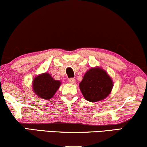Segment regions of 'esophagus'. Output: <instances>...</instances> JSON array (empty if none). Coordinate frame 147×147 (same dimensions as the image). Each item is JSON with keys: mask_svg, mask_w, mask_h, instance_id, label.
Here are the masks:
<instances>
[{"mask_svg": "<svg viewBox=\"0 0 147 147\" xmlns=\"http://www.w3.org/2000/svg\"><path fill=\"white\" fill-rule=\"evenodd\" d=\"M68 82L70 83V84H74L75 82V79L74 78H69Z\"/></svg>", "mask_w": 147, "mask_h": 147, "instance_id": "1", "label": "esophagus"}]
</instances>
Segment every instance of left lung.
I'll return each instance as SVG.
<instances>
[{"mask_svg":"<svg viewBox=\"0 0 147 147\" xmlns=\"http://www.w3.org/2000/svg\"><path fill=\"white\" fill-rule=\"evenodd\" d=\"M79 88L86 100L96 102L108 96L112 91L113 82L105 70L94 68L85 74Z\"/></svg>","mask_w":147,"mask_h":147,"instance_id":"left-lung-1","label":"left lung"}]
</instances>
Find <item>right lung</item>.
<instances>
[{"label":"right lung","mask_w":147,"mask_h":147,"mask_svg":"<svg viewBox=\"0 0 147 147\" xmlns=\"http://www.w3.org/2000/svg\"><path fill=\"white\" fill-rule=\"evenodd\" d=\"M60 84L59 81L54 80L49 73H44L36 77L33 80V91L44 99H50L59 88Z\"/></svg>","instance_id":"1"}]
</instances>
